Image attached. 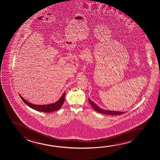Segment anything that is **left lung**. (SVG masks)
Wrapping results in <instances>:
<instances>
[{
  "label": "left lung",
  "mask_w": 160,
  "mask_h": 160,
  "mask_svg": "<svg viewBox=\"0 0 160 160\" xmlns=\"http://www.w3.org/2000/svg\"><path fill=\"white\" fill-rule=\"evenodd\" d=\"M89 102H90L91 105L92 106V107L94 108V109L97 112L103 114L107 115H122L126 112H117V111H111V110H107L102 109L100 107H99L98 105H96L94 102H93L92 100L89 99Z\"/></svg>",
  "instance_id": "1"
}]
</instances>
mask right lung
I'll use <instances>...</instances> for the list:
<instances>
[{
    "instance_id": "1",
    "label": "right lung",
    "mask_w": 160,
    "mask_h": 160,
    "mask_svg": "<svg viewBox=\"0 0 160 160\" xmlns=\"http://www.w3.org/2000/svg\"><path fill=\"white\" fill-rule=\"evenodd\" d=\"M20 98H22V100L24 102L26 105H28L29 107L32 108L33 109L36 110L39 112H51L56 111L60 109V108L62 107L64 101V97H65V92H64L61 97L60 98V99L58 100V102L52 103V104H50L48 105H36L33 104L32 103L28 102L26 101L25 99L22 97V96L19 94Z\"/></svg>"
}]
</instances>
